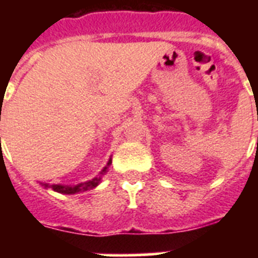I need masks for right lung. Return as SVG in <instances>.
I'll list each match as a JSON object with an SVG mask.
<instances>
[{
	"label": "right lung",
	"instance_id": "right-lung-1",
	"mask_svg": "<svg viewBox=\"0 0 258 258\" xmlns=\"http://www.w3.org/2000/svg\"><path fill=\"white\" fill-rule=\"evenodd\" d=\"M111 163H112V161L109 159L108 163H107V167H108ZM107 167H104V170L101 171V174H103V172H105ZM99 182H100V176H99V178H95V179H92V180H88V182H83V183L74 184V186H64V184H50V186H48V184H45V187L52 188V190H54V191L61 192V194H75V192L86 191V190H88V188L96 187Z\"/></svg>",
	"mask_w": 258,
	"mask_h": 258
}]
</instances>
